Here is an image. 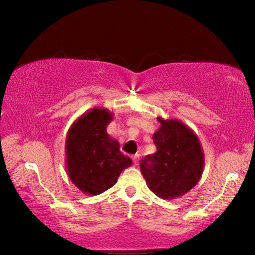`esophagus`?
I'll return each mask as SVG.
<instances>
[{"label":"esophagus","mask_w":255,"mask_h":255,"mask_svg":"<svg viewBox=\"0 0 255 255\" xmlns=\"http://www.w3.org/2000/svg\"><path fill=\"white\" fill-rule=\"evenodd\" d=\"M132 160H133V163H134V165H137L138 161H139V154H134V155H132Z\"/></svg>","instance_id":"esophagus-1"}]
</instances>
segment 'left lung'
Instances as JSON below:
<instances>
[{"label": "left lung", "instance_id": "obj_1", "mask_svg": "<svg viewBox=\"0 0 255 255\" xmlns=\"http://www.w3.org/2000/svg\"><path fill=\"white\" fill-rule=\"evenodd\" d=\"M160 128L153 134L156 152L140 162L149 189L163 200H174L188 193L200 181L204 153L200 139L181 121L158 117Z\"/></svg>", "mask_w": 255, "mask_h": 255}]
</instances>
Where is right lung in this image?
Listing matches in <instances>:
<instances>
[{
  "mask_svg": "<svg viewBox=\"0 0 255 255\" xmlns=\"http://www.w3.org/2000/svg\"><path fill=\"white\" fill-rule=\"evenodd\" d=\"M113 118L108 109L93 108L72 124L66 137L67 175L87 195L104 193L132 165V160L120 151V142L108 134Z\"/></svg>",
  "mask_w": 255,
  "mask_h": 255,
  "instance_id": "right-lung-1",
  "label": "right lung"
}]
</instances>
